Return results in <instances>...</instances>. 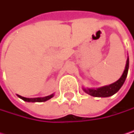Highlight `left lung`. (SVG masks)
Listing matches in <instances>:
<instances>
[{
	"label": "left lung",
	"instance_id": "obj_1",
	"mask_svg": "<svg viewBox=\"0 0 134 134\" xmlns=\"http://www.w3.org/2000/svg\"><path fill=\"white\" fill-rule=\"evenodd\" d=\"M129 64H130V60H129V56H128L123 74L121 75L120 79L117 81L109 85L98 87V88H85V87H83V90L87 94H88L92 96H95V97H109V96L114 95L120 90V88L122 87V85L124 84L125 81L128 71H129Z\"/></svg>",
	"mask_w": 134,
	"mask_h": 134
}]
</instances>
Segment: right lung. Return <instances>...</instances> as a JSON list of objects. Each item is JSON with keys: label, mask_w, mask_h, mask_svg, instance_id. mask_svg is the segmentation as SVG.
Returning a JSON list of instances; mask_svg holds the SVG:
<instances>
[{"label": "right lung", "mask_w": 134, "mask_h": 134, "mask_svg": "<svg viewBox=\"0 0 134 134\" xmlns=\"http://www.w3.org/2000/svg\"><path fill=\"white\" fill-rule=\"evenodd\" d=\"M54 96V94H51L50 96H45V97H36V98H26V97H24L21 96L20 95H18V96L19 98H21V100H23L24 101H26V102H44V101H47L50 99H51L52 97Z\"/></svg>", "instance_id": "1"}]
</instances>
